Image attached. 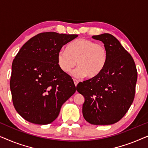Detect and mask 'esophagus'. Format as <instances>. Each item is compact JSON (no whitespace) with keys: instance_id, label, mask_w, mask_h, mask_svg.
<instances>
[{"instance_id":"obj_1","label":"esophagus","mask_w":148,"mask_h":148,"mask_svg":"<svg viewBox=\"0 0 148 148\" xmlns=\"http://www.w3.org/2000/svg\"><path fill=\"white\" fill-rule=\"evenodd\" d=\"M73 82H74V84H75V86H77L78 84V81L76 80V79H73Z\"/></svg>"}]
</instances>
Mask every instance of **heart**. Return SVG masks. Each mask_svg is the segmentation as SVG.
<instances>
[{"mask_svg":"<svg viewBox=\"0 0 148 148\" xmlns=\"http://www.w3.org/2000/svg\"><path fill=\"white\" fill-rule=\"evenodd\" d=\"M108 50L105 45L92 40L82 38L69 44L67 49L62 48L57 53V64L63 72H71L77 78L86 76L93 79L102 71L108 60Z\"/></svg>","mask_w":148,"mask_h":148,"instance_id":"obj_1","label":"heart"}]
</instances>
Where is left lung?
I'll list each match as a JSON object with an SVG mask.
<instances>
[{
	"label": "left lung",
	"instance_id": "obj_1",
	"mask_svg": "<svg viewBox=\"0 0 148 148\" xmlns=\"http://www.w3.org/2000/svg\"><path fill=\"white\" fill-rule=\"evenodd\" d=\"M108 50L104 69L95 78L79 83L77 91L85 98L83 116L92 125H106L125 116L134 100L137 71L134 60L114 36H93Z\"/></svg>",
	"mask_w": 148,
	"mask_h": 148
}]
</instances>
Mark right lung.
Masks as SVG:
<instances>
[{
	"instance_id": "1",
	"label": "right lung",
	"mask_w": 148,
	"mask_h": 148,
	"mask_svg": "<svg viewBox=\"0 0 148 148\" xmlns=\"http://www.w3.org/2000/svg\"><path fill=\"white\" fill-rule=\"evenodd\" d=\"M77 36L38 34L15 56L10 88L13 106L25 120L38 125L53 122L62 105L76 92L72 78L58 66L57 53Z\"/></svg>"
}]
</instances>
